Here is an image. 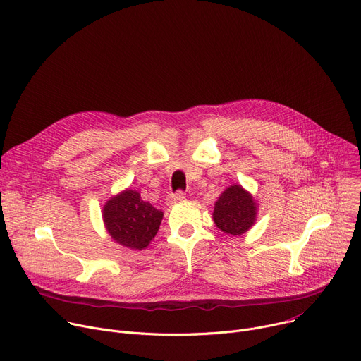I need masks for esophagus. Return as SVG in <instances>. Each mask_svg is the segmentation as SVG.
<instances>
[{"label": "esophagus", "instance_id": "esophagus-1", "mask_svg": "<svg viewBox=\"0 0 361 361\" xmlns=\"http://www.w3.org/2000/svg\"><path fill=\"white\" fill-rule=\"evenodd\" d=\"M183 199H185V193H183L182 190H178V192L171 193V195L168 196L166 204H168V205H173V204H176V202L183 201Z\"/></svg>", "mask_w": 361, "mask_h": 361}]
</instances>
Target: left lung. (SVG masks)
<instances>
[{
    "label": "left lung",
    "mask_w": 361,
    "mask_h": 361,
    "mask_svg": "<svg viewBox=\"0 0 361 361\" xmlns=\"http://www.w3.org/2000/svg\"><path fill=\"white\" fill-rule=\"evenodd\" d=\"M257 219V202L241 185L226 188L214 208V222L225 233H245Z\"/></svg>",
    "instance_id": "obj_1"
}]
</instances>
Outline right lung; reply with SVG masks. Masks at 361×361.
<instances>
[{"label": "right lung", "mask_w": 361, "mask_h": 361, "mask_svg": "<svg viewBox=\"0 0 361 361\" xmlns=\"http://www.w3.org/2000/svg\"><path fill=\"white\" fill-rule=\"evenodd\" d=\"M164 212L145 202L133 189L110 197L103 208L109 235L113 241L130 250H145L157 233Z\"/></svg>", "instance_id": "add662e5"}]
</instances>
